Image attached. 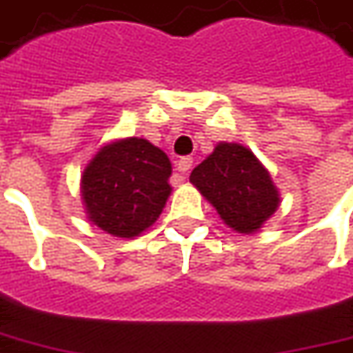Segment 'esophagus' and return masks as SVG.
<instances>
[{
    "label": "esophagus",
    "mask_w": 353,
    "mask_h": 353,
    "mask_svg": "<svg viewBox=\"0 0 353 353\" xmlns=\"http://www.w3.org/2000/svg\"><path fill=\"white\" fill-rule=\"evenodd\" d=\"M192 157H181L179 163H176V167H179V171H181L182 174H186V172L192 169Z\"/></svg>",
    "instance_id": "esophagus-1"
}]
</instances>
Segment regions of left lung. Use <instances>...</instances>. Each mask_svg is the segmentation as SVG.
<instances>
[{
	"label": "left lung",
	"mask_w": 353,
	"mask_h": 353,
	"mask_svg": "<svg viewBox=\"0 0 353 353\" xmlns=\"http://www.w3.org/2000/svg\"><path fill=\"white\" fill-rule=\"evenodd\" d=\"M190 182L239 233L260 229L280 204L268 171L250 149L237 143H219L194 169Z\"/></svg>",
	"instance_id": "1"
}]
</instances>
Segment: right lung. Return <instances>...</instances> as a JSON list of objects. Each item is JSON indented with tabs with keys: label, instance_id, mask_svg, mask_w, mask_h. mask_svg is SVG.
<instances>
[{
	"label": "right lung",
	"instance_id": "obj_1",
	"mask_svg": "<svg viewBox=\"0 0 353 353\" xmlns=\"http://www.w3.org/2000/svg\"><path fill=\"white\" fill-rule=\"evenodd\" d=\"M171 161L148 139L105 145L81 176L89 219L114 237H136L165 208L171 194Z\"/></svg>",
	"mask_w": 353,
	"mask_h": 353
}]
</instances>
